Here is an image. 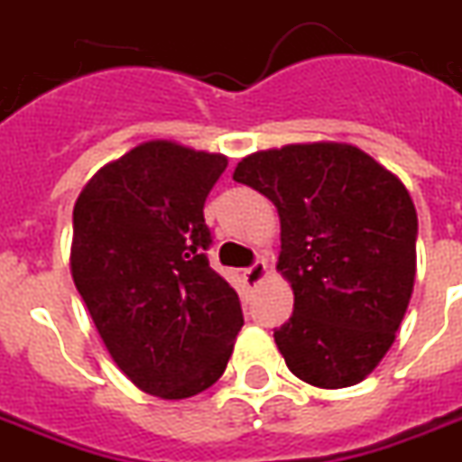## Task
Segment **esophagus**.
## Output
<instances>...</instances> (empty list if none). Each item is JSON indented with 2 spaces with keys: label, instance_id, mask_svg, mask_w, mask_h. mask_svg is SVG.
<instances>
[{
  "label": "esophagus",
  "instance_id": "esophagus-1",
  "mask_svg": "<svg viewBox=\"0 0 462 462\" xmlns=\"http://www.w3.org/2000/svg\"><path fill=\"white\" fill-rule=\"evenodd\" d=\"M267 272H270L267 263H264V260H255V263L250 264L248 270L243 272V274H245V280H248L250 284H260V282L267 277Z\"/></svg>",
  "mask_w": 462,
  "mask_h": 462
}]
</instances>
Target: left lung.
Returning <instances> with one entry per match:
<instances>
[{
	"label": "left lung",
	"instance_id": "8db88e82",
	"mask_svg": "<svg viewBox=\"0 0 462 462\" xmlns=\"http://www.w3.org/2000/svg\"><path fill=\"white\" fill-rule=\"evenodd\" d=\"M234 180L272 199L282 224L277 270L294 313L274 342L296 378L349 388L395 342L417 272L412 198L352 144L313 142L255 152Z\"/></svg>",
	"mask_w": 462,
	"mask_h": 462
}]
</instances>
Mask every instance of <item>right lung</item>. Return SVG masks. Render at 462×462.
<instances>
[{
	"mask_svg": "<svg viewBox=\"0 0 462 462\" xmlns=\"http://www.w3.org/2000/svg\"><path fill=\"white\" fill-rule=\"evenodd\" d=\"M226 163L153 139L106 163L74 205V284L113 361L156 398L217 383L243 325L238 294L205 253V199Z\"/></svg>",
	"mask_w": 462,
	"mask_h": 462,
	"instance_id": "right-lung-1",
	"label": "right lung"
}]
</instances>
